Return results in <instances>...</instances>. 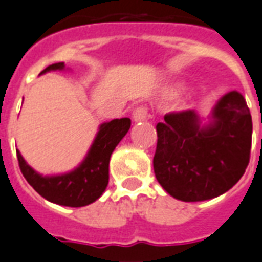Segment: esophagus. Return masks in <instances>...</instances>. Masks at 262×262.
<instances>
[{
  "label": "esophagus",
  "instance_id": "esophagus-1",
  "mask_svg": "<svg viewBox=\"0 0 262 262\" xmlns=\"http://www.w3.org/2000/svg\"><path fill=\"white\" fill-rule=\"evenodd\" d=\"M147 117V109L145 106H138L137 109L133 112V120L135 123H138V121H143V120H146Z\"/></svg>",
  "mask_w": 262,
  "mask_h": 262
}]
</instances>
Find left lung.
Masks as SVG:
<instances>
[{"label":"left lung","instance_id":"8db88e82","mask_svg":"<svg viewBox=\"0 0 262 262\" xmlns=\"http://www.w3.org/2000/svg\"><path fill=\"white\" fill-rule=\"evenodd\" d=\"M153 168L159 184L182 202L221 196L245 174L250 160V110L241 92L221 96L204 121L194 110L159 123Z\"/></svg>","mask_w":262,"mask_h":262}]
</instances>
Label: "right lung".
<instances>
[{"mask_svg":"<svg viewBox=\"0 0 262 262\" xmlns=\"http://www.w3.org/2000/svg\"><path fill=\"white\" fill-rule=\"evenodd\" d=\"M52 70H66L63 62L44 69L41 74ZM131 127L128 117L102 123L84 160L64 174L42 176L31 168L19 150L17 160L23 177L48 202L66 207H82L101 198L109 184V161L112 153Z\"/></svg>","mask_w":262,"mask_h":262,"instance_id":"add662e5","label":"right lung"}]
</instances>
